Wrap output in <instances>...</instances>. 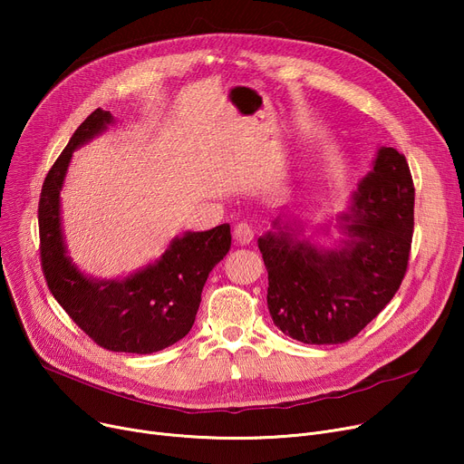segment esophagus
I'll use <instances>...</instances> for the list:
<instances>
[{
    "label": "esophagus",
    "mask_w": 464,
    "mask_h": 464,
    "mask_svg": "<svg viewBox=\"0 0 464 464\" xmlns=\"http://www.w3.org/2000/svg\"><path fill=\"white\" fill-rule=\"evenodd\" d=\"M254 226L248 224V222H240L235 226L233 229V235H235V240L238 242V245H250V242L254 240Z\"/></svg>",
    "instance_id": "obj_1"
}]
</instances>
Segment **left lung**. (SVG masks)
<instances>
[{"label":"left lung","mask_w":464,"mask_h":464,"mask_svg":"<svg viewBox=\"0 0 464 464\" xmlns=\"http://www.w3.org/2000/svg\"><path fill=\"white\" fill-rule=\"evenodd\" d=\"M413 180L404 154L382 149L353 195L343 250L318 252L280 229L257 240L275 325L304 344H344L395 297L413 235Z\"/></svg>","instance_id":"left-lung-1"}]
</instances>
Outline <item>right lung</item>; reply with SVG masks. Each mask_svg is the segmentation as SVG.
Returning a JSON list of instances; mask_svg holds the SVG:
<instances>
[{
    "label": "right lung",
    "mask_w": 464,
    "mask_h": 464,
    "mask_svg": "<svg viewBox=\"0 0 464 464\" xmlns=\"http://www.w3.org/2000/svg\"><path fill=\"white\" fill-rule=\"evenodd\" d=\"M109 111L95 109L58 156L41 188L39 252L48 289L92 340L109 352L154 353L184 338L199 310L212 266L231 248V227L186 233L170 242L160 261L112 282L82 276L65 256L60 227V189L72 150L111 124Z\"/></svg>",
    "instance_id": "add662e5"
}]
</instances>
